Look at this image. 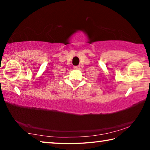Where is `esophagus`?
I'll list each match as a JSON object with an SVG mask.
<instances>
[{
  "label": "esophagus",
  "mask_w": 150,
  "mask_h": 150,
  "mask_svg": "<svg viewBox=\"0 0 150 150\" xmlns=\"http://www.w3.org/2000/svg\"><path fill=\"white\" fill-rule=\"evenodd\" d=\"M73 68H74V69H80V67H79V66H74V67H73Z\"/></svg>",
  "instance_id": "1"
}]
</instances>
